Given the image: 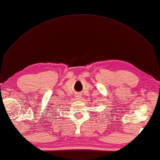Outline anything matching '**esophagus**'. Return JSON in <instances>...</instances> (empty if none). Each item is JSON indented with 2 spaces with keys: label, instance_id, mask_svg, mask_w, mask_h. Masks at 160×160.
Here are the masks:
<instances>
[{
  "label": "esophagus",
  "instance_id": "1",
  "mask_svg": "<svg viewBox=\"0 0 160 160\" xmlns=\"http://www.w3.org/2000/svg\"><path fill=\"white\" fill-rule=\"evenodd\" d=\"M75 97H76V99H80V96H79V95H77V96Z\"/></svg>",
  "mask_w": 160,
  "mask_h": 160
}]
</instances>
